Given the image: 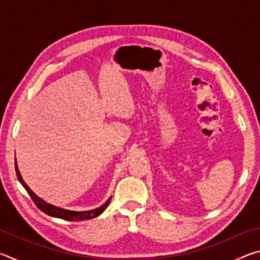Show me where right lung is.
Segmentation results:
<instances>
[{"label":"right lung","instance_id":"obj_1","mask_svg":"<svg viewBox=\"0 0 260 260\" xmlns=\"http://www.w3.org/2000/svg\"><path fill=\"white\" fill-rule=\"evenodd\" d=\"M15 166H16L17 178H18L19 182L23 184V187L26 189V191L28 192V195L30 196V199L33 200L35 205H37L38 208L42 211V212H45L46 214L50 215V217L68 220V221H82V220H89V219H93L95 217H99V215L102 213L105 209H107V206L109 205L110 201H111V197H110V199L105 202L102 206H100V208L94 209V210H89V211H71V210L58 208V206H55L52 204L47 203V202H45L42 199H40V197L35 195V193L30 190L27 184L25 183L23 178H21L16 160H15Z\"/></svg>","mask_w":260,"mask_h":260}]
</instances>
